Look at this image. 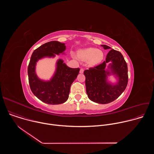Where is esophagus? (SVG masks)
<instances>
[{"label": "esophagus", "mask_w": 154, "mask_h": 154, "mask_svg": "<svg viewBox=\"0 0 154 154\" xmlns=\"http://www.w3.org/2000/svg\"><path fill=\"white\" fill-rule=\"evenodd\" d=\"M83 72H84V69H83V68H81L80 70V74H83Z\"/></svg>", "instance_id": "1"}]
</instances>
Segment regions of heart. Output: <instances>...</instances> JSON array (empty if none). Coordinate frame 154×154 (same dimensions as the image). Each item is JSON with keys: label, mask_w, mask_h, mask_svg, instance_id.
Segmentation results:
<instances>
[{"label": "heart", "mask_w": 154, "mask_h": 154, "mask_svg": "<svg viewBox=\"0 0 154 154\" xmlns=\"http://www.w3.org/2000/svg\"><path fill=\"white\" fill-rule=\"evenodd\" d=\"M77 58L83 61H87L88 64L93 66L100 63L103 59V53L96 48H89L80 49L77 52Z\"/></svg>", "instance_id": "b5f03b06"}]
</instances>
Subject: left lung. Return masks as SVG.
Returning <instances> with one entry per match:
<instances>
[{
    "label": "left lung",
    "mask_w": 154,
    "mask_h": 154,
    "mask_svg": "<svg viewBox=\"0 0 154 154\" xmlns=\"http://www.w3.org/2000/svg\"><path fill=\"white\" fill-rule=\"evenodd\" d=\"M104 49H112L101 45ZM108 62V67L106 66ZM86 94L88 98L98 103L106 104L116 100L125 90L128 83L127 63L119 51L112 49L108 53L106 60L94 68L84 71ZM114 75L117 82L113 84L107 77Z\"/></svg>",
    "instance_id": "left-lung-1"
}]
</instances>
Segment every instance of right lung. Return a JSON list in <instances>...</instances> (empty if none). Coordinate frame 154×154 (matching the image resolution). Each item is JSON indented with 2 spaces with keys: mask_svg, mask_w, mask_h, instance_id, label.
<instances>
[{
  "mask_svg": "<svg viewBox=\"0 0 154 154\" xmlns=\"http://www.w3.org/2000/svg\"><path fill=\"white\" fill-rule=\"evenodd\" d=\"M64 43L52 41L44 44L35 50L28 66V76L30 89L33 94L42 102L58 105L66 101L69 97L71 86L77 78L80 68H71L58 59L55 71L49 80H41L36 73V63L44 58H54L56 55L64 54Z\"/></svg>",
  "mask_w": 154,
  "mask_h": 154,
  "instance_id": "1",
  "label": "right lung"
}]
</instances>
